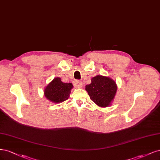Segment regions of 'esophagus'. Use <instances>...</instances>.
I'll return each mask as SVG.
<instances>
[{
    "instance_id": "34e87169",
    "label": "esophagus",
    "mask_w": 160,
    "mask_h": 160,
    "mask_svg": "<svg viewBox=\"0 0 160 160\" xmlns=\"http://www.w3.org/2000/svg\"><path fill=\"white\" fill-rule=\"evenodd\" d=\"M74 85L76 88H80L82 86V83L80 80H76L74 82Z\"/></svg>"
}]
</instances>
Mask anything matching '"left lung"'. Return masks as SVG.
<instances>
[{"label": "left lung", "instance_id": "obj_1", "mask_svg": "<svg viewBox=\"0 0 160 160\" xmlns=\"http://www.w3.org/2000/svg\"><path fill=\"white\" fill-rule=\"evenodd\" d=\"M86 86V90L92 101L100 107L110 106L117 91L116 82L108 77L96 76Z\"/></svg>", "mask_w": 160, "mask_h": 160}]
</instances>
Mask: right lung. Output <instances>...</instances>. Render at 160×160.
<instances>
[{
	"instance_id": "obj_1",
	"label": "right lung",
	"mask_w": 160,
	"mask_h": 160,
	"mask_svg": "<svg viewBox=\"0 0 160 160\" xmlns=\"http://www.w3.org/2000/svg\"><path fill=\"white\" fill-rule=\"evenodd\" d=\"M72 87V83H64L60 78H55L46 87L44 96L52 102H62L68 100Z\"/></svg>"
}]
</instances>
